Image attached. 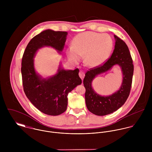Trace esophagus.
<instances>
[{"label": "esophagus", "instance_id": "obj_1", "mask_svg": "<svg viewBox=\"0 0 152 152\" xmlns=\"http://www.w3.org/2000/svg\"><path fill=\"white\" fill-rule=\"evenodd\" d=\"M79 76H80V77L81 78V80H83L84 79V77H85V73H84L83 71H80V72H79Z\"/></svg>", "mask_w": 152, "mask_h": 152}]
</instances>
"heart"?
I'll return each instance as SVG.
<instances>
[{
  "instance_id": "b5f03b06",
  "label": "heart",
  "mask_w": 152,
  "mask_h": 152,
  "mask_svg": "<svg viewBox=\"0 0 152 152\" xmlns=\"http://www.w3.org/2000/svg\"><path fill=\"white\" fill-rule=\"evenodd\" d=\"M112 48V40L108 34L86 31L74 37L72 45L66 49V54L74 63L80 61L86 55V65L94 68L101 65L108 58Z\"/></svg>"
}]
</instances>
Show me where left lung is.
<instances>
[{"mask_svg": "<svg viewBox=\"0 0 152 152\" xmlns=\"http://www.w3.org/2000/svg\"><path fill=\"white\" fill-rule=\"evenodd\" d=\"M115 49L108 60L103 65L87 71L83 83L86 91L85 94L87 108L98 116L110 114L120 108L127 100L132 86L133 65L129 48L126 43L116 35ZM114 65H119L123 72V82L119 89L108 96L96 93L91 86L93 79L98 75L104 73Z\"/></svg>", "mask_w": 152, "mask_h": 152, "instance_id": "left-lung-1", "label": "left lung"}]
</instances>
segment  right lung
Here are the masks:
<instances>
[{
    "label": "right lung",
    "instance_id": "right-lung-1",
    "mask_svg": "<svg viewBox=\"0 0 152 152\" xmlns=\"http://www.w3.org/2000/svg\"><path fill=\"white\" fill-rule=\"evenodd\" d=\"M68 33L47 29L34 36L27 44L22 61V82L24 93L31 104L45 114L57 116L66 110L67 95L82 83L78 68L65 69L60 63L57 72L43 78L34 67V58L44 47L53 48L59 54L64 49Z\"/></svg>",
    "mask_w": 152,
    "mask_h": 152
}]
</instances>
